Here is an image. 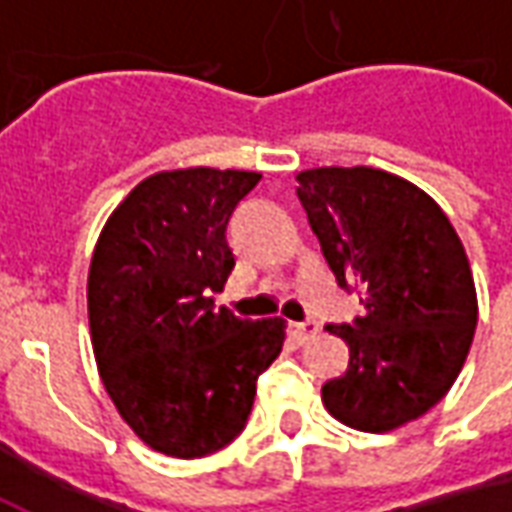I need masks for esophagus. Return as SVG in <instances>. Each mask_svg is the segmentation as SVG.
Masks as SVG:
<instances>
[{"instance_id": "esophagus-1", "label": "esophagus", "mask_w": 512, "mask_h": 512, "mask_svg": "<svg viewBox=\"0 0 512 512\" xmlns=\"http://www.w3.org/2000/svg\"><path fill=\"white\" fill-rule=\"evenodd\" d=\"M321 332V323L315 321V318H307V321L293 323V337H296V343L304 345L310 343L315 334Z\"/></svg>"}]
</instances>
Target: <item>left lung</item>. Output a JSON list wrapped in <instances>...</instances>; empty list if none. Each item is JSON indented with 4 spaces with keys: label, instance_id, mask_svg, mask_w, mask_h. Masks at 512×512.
Instances as JSON below:
<instances>
[{
    "label": "left lung",
    "instance_id": "8db88e82",
    "mask_svg": "<svg viewBox=\"0 0 512 512\" xmlns=\"http://www.w3.org/2000/svg\"><path fill=\"white\" fill-rule=\"evenodd\" d=\"M296 180L337 285L365 304L326 326L351 359L323 384V406L356 430L400 428L436 406L466 362L477 326L469 257L447 213L384 169L321 167Z\"/></svg>",
    "mask_w": 512,
    "mask_h": 512
}]
</instances>
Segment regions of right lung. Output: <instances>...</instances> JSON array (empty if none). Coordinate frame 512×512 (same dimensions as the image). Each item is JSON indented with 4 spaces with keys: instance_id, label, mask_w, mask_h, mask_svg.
I'll return each mask as SVG.
<instances>
[{
    "instance_id": "add662e5",
    "label": "right lung",
    "mask_w": 512,
    "mask_h": 512,
    "mask_svg": "<svg viewBox=\"0 0 512 512\" xmlns=\"http://www.w3.org/2000/svg\"><path fill=\"white\" fill-rule=\"evenodd\" d=\"M260 172L175 169L142 180L109 216L90 263V334L112 403L172 458L222 450L246 428L285 321L213 304L235 268L227 222Z\"/></svg>"
}]
</instances>
